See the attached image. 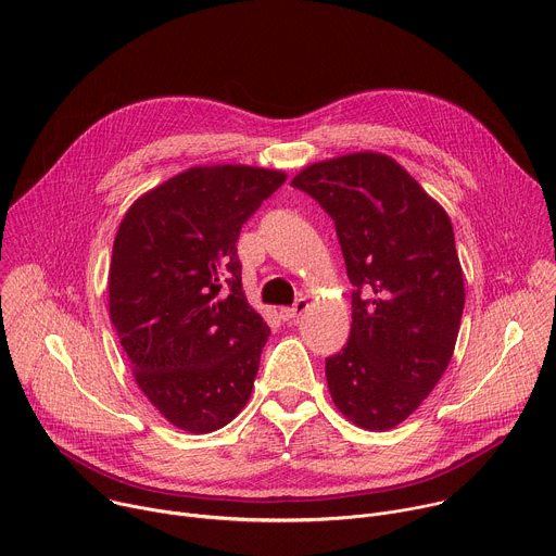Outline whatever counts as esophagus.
<instances>
[{
    "label": "esophagus",
    "instance_id": "34e87169",
    "mask_svg": "<svg viewBox=\"0 0 556 556\" xmlns=\"http://www.w3.org/2000/svg\"><path fill=\"white\" fill-rule=\"evenodd\" d=\"M305 309H307V299L301 296V299L294 301L292 307H279V316H281L283 321H292V319H296L299 314H303Z\"/></svg>",
    "mask_w": 556,
    "mask_h": 556
}]
</instances>
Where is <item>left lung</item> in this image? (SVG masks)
Returning a JSON list of instances; mask_svg holds the SVG:
<instances>
[{"label":"left lung","instance_id":"obj_1","mask_svg":"<svg viewBox=\"0 0 556 556\" xmlns=\"http://www.w3.org/2000/svg\"><path fill=\"white\" fill-rule=\"evenodd\" d=\"M334 219L352 292L348 345L326 358L337 409L356 427L407 420L451 363L464 277L446 211L376 151L314 163L292 178Z\"/></svg>","mask_w":556,"mask_h":556}]
</instances>
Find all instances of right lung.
<instances>
[{
    "label": "right lung",
    "instance_id": "1",
    "mask_svg": "<svg viewBox=\"0 0 556 556\" xmlns=\"http://www.w3.org/2000/svg\"><path fill=\"white\" fill-rule=\"evenodd\" d=\"M286 182L249 165L191 167L125 213L110 316L136 384L174 427L211 433L240 414L270 328L247 301L237 240Z\"/></svg>",
    "mask_w": 556,
    "mask_h": 556
}]
</instances>
